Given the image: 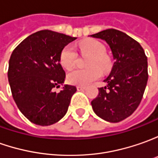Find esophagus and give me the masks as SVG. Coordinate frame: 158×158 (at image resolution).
I'll return each instance as SVG.
<instances>
[{
	"mask_svg": "<svg viewBox=\"0 0 158 158\" xmlns=\"http://www.w3.org/2000/svg\"><path fill=\"white\" fill-rule=\"evenodd\" d=\"M77 89H78V91H83V90L85 89V86H83V85H78V86H77Z\"/></svg>",
	"mask_w": 158,
	"mask_h": 158,
	"instance_id": "esophagus-1",
	"label": "esophagus"
}]
</instances>
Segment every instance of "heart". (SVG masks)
Returning a JSON list of instances; mask_svg holds the SVG:
<instances>
[{"label": "heart", "instance_id": "b5f03b06", "mask_svg": "<svg viewBox=\"0 0 158 158\" xmlns=\"http://www.w3.org/2000/svg\"><path fill=\"white\" fill-rule=\"evenodd\" d=\"M79 51L82 53L90 54L85 69H75L70 72L67 75V80L70 84L77 85H86L91 82L99 79L101 76V70L106 69L109 65L108 58L105 56V48L103 44L96 40H88L82 42L79 44ZM60 63L67 70L73 67L77 60V52L72 44L64 47L60 53ZM97 65L100 66L97 67Z\"/></svg>", "mask_w": 158, "mask_h": 158}]
</instances>
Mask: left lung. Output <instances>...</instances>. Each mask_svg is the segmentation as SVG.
Instances as JSON below:
<instances>
[{"label":"left lung","mask_w":158,"mask_h":158,"mask_svg":"<svg viewBox=\"0 0 158 158\" xmlns=\"http://www.w3.org/2000/svg\"><path fill=\"white\" fill-rule=\"evenodd\" d=\"M91 36L108 44L114 65L91 104L96 114L110 123H119L131 115L143 99L148 81V62L143 47L132 37L114 29Z\"/></svg>","instance_id":"left-lung-1"}]
</instances>
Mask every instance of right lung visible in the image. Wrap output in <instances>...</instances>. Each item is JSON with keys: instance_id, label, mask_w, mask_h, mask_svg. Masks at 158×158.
<instances>
[{"instance_id": "1", "label": "right lung", "mask_w": 158, "mask_h": 158, "mask_svg": "<svg viewBox=\"0 0 158 158\" xmlns=\"http://www.w3.org/2000/svg\"><path fill=\"white\" fill-rule=\"evenodd\" d=\"M76 37L52 30L29 35L15 49L8 63V78L12 96L19 110L29 121L49 126L61 120L68 110L74 85H65V73L60 64L64 47Z\"/></svg>"}]
</instances>
